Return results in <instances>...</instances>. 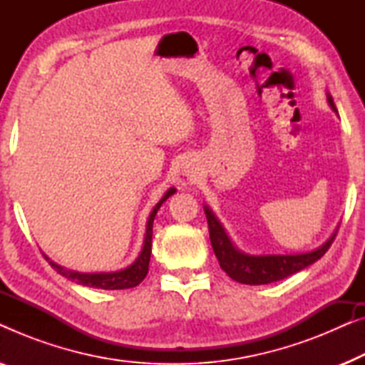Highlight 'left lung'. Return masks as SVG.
Segmentation results:
<instances>
[{"instance_id":"1","label":"left lung","mask_w":365,"mask_h":365,"mask_svg":"<svg viewBox=\"0 0 365 365\" xmlns=\"http://www.w3.org/2000/svg\"><path fill=\"white\" fill-rule=\"evenodd\" d=\"M326 94L329 106L337 113L332 96L329 93ZM204 212H206L207 217L212 251L216 254L219 264H221V269L232 281L249 284V286H262V284L282 281V279L309 267L327 252V249L331 247L334 239H336L339 229L337 226L336 231L331 234V237L322 246L314 249V251L301 254H259V256H256V254H246L239 251L234 246L231 237L227 236L226 229L222 227V224L214 216L209 206H204Z\"/></svg>"}]
</instances>
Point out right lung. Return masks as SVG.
<instances>
[{"instance_id":"obj_1","label":"right lung","mask_w":365,"mask_h":365,"mask_svg":"<svg viewBox=\"0 0 365 365\" xmlns=\"http://www.w3.org/2000/svg\"><path fill=\"white\" fill-rule=\"evenodd\" d=\"M176 192V189L169 187L164 196L159 199V202L153 207L151 214H149L148 222H146V234H144V242H143V249L139 252V256L136 257L131 266L121 269V271H114V272H78V271H71V269H66L59 264L53 262L51 259L46 257V261H49L51 267L54 271H58V274H61L69 281H74L81 286L86 287H94V289H106V291H118V289H129V287H136L139 282L146 277V274L149 271V259H151V246H153V222L154 217L159 211V207L163 206V202L166 201L169 196Z\"/></svg>"}]
</instances>
